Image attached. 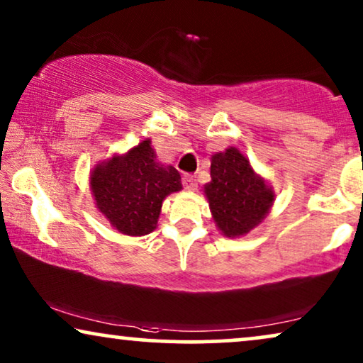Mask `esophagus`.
<instances>
[{"instance_id": "1", "label": "esophagus", "mask_w": 363, "mask_h": 363, "mask_svg": "<svg viewBox=\"0 0 363 363\" xmlns=\"http://www.w3.org/2000/svg\"><path fill=\"white\" fill-rule=\"evenodd\" d=\"M183 185H185L186 190L195 191L196 186H198L196 177H195V175H190V173H186V175H183Z\"/></svg>"}]
</instances>
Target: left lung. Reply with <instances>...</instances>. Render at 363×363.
<instances>
[{
  "mask_svg": "<svg viewBox=\"0 0 363 363\" xmlns=\"http://www.w3.org/2000/svg\"><path fill=\"white\" fill-rule=\"evenodd\" d=\"M216 226L228 238L246 235L259 225L274 200V193L257 177L238 148L211 157V182L205 185Z\"/></svg>",
  "mask_w": 363,
  "mask_h": 363,
  "instance_id": "left-lung-1",
  "label": "left lung"
}]
</instances>
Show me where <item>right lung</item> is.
Segmentation results:
<instances>
[{"mask_svg":"<svg viewBox=\"0 0 363 363\" xmlns=\"http://www.w3.org/2000/svg\"><path fill=\"white\" fill-rule=\"evenodd\" d=\"M96 205L123 235L143 236L157 228L167 195L182 190L177 168L160 165L150 140L101 163L91 175Z\"/></svg>","mask_w":363,"mask_h":363,"instance_id":"1","label":"right lung"}]
</instances>
